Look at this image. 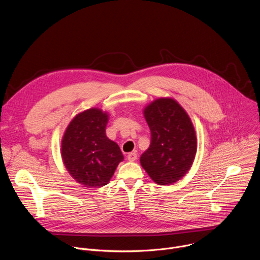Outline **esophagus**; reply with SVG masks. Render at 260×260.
Returning a JSON list of instances; mask_svg holds the SVG:
<instances>
[{
    "label": "esophagus",
    "mask_w": 260,
    "mask_h": 260,
    "mask_svg": "<svg viewBox=\"0 0 260 260\" xmlns=\"http://www.w3.org/2000/svg\"><path fill=\"white\" fill-rule=\"evenodd\" d=\"M137 158H138V156H137L136 152H131V153L127 154V160L128 161H136Z\"/></svg>",
    "instance_id": "1"
}]
</instances>
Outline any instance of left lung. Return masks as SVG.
<instances>
[{
    "instance_id": "1",
    "label": "left lung",
    "mask_w": 260,
    "mask_h": 260,
    "mask_svg": "<svg viewBox=\"0 0 260 260\" xmlns=\"http://www.w3.org/2000/svg\"><path fill=\"white\" fill-rule=\"evenodd\" d=\"M143 114L151 132V143L141 155L142 168L158 185H171L188 173L196 158L198 139L193 123L173 98H158Z\"/></svg>"
}]
</instances>
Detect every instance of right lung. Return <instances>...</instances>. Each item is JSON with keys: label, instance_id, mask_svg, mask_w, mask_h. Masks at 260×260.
I'll list each match as a JSON object with an SVG mask.
<instances>
[{"label": "right lung", "instance_id": "1", "mask_svg": "<svg viewBox=\"0 0 260 260\" xmlns=\"http://www.w3.org/2000/svg\"><path fill=\"white\" fill-rule=\"evenodd\" d=\"M109 113L90 108L74 117L60 144L61 159L71 177L87 188L107 185L123 154L119 146L106 136Z\"/></svg>", "mask_w": 260, "mask_h": 260}]
</instances>
